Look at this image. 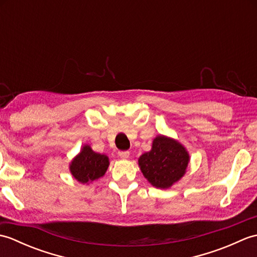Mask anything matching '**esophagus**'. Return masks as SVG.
Instances as JSON below:
<instances>
[{
  "label": "esophagus",
  "mask_w": 257,
  "mask_h": 257,
  "mask_svg": "<svg viewBox=\"0 0 257 257\" xmlns=\"http://www.w3.org/2000/svg\"><path fill=\"white\" fill-rule=\"evenodd\" d=\"M118 155H119L120 158H121V159L125 160V159H128L130 154H129V151H119Z\"/></svg>",
  "instance_id": "1"
}]
</instances>
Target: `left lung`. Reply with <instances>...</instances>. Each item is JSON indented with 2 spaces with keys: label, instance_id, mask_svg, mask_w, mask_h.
<instances>
[{
  "label": "left lung",
  "instance_id": "left-lung-1",
  "mask_svg": "<svg viewBox=\"0 0 257 257\" xmlns=\"http://www.w3.org/2000/svg\"><path fill=\"white\" fill-rule=\"evenodd\" d=\"M190 162L187 148L178 140L159 135L151 150L138 159L144 177L157 189H169L183 178Z\"/></svg>",
  "mask_w": 257,
  "mask_h": 257
}]
</instances>
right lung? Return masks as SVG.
Segmentation results:
<instances>
[{
  "mask_svg": "<svg viewBox=\"0 0 257 257\" xmlns=\"http://www.w3.org/2000/svg\"><path fill=\"white\" fill-rule=\"evenodd\" d=\"M109 167V158L97 154L89 145H84L79 154L69 163V171L81 184H89L105 176Z\"/></svg>",
  "mask_w": 257,
  "mask_h": 257,
  "instance_id": "right-lung-1",
  "label": "right lung"
}]
</instances>
